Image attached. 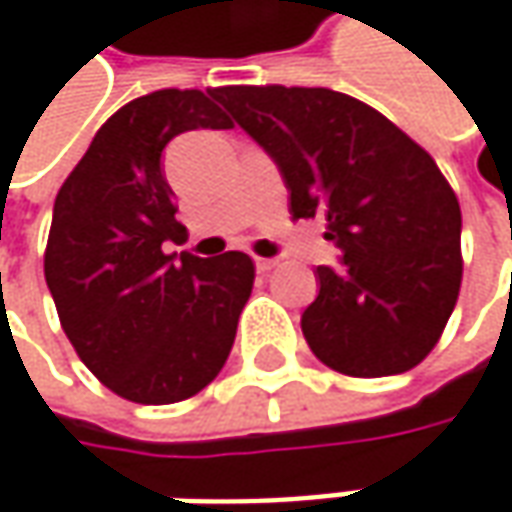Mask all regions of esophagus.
Masks as SVG:
<instances>
[{"instance_id": "1", "label": "esophagus", "mask_w": 512, "mask_h": 512, "mask_svg": "<svg viewBox=\"0 0 512 512\" xmlns=\"http://www.w3.org/2000/svg\"><path fill=\"white\" fill-rule=\"evenodd\" d=\"M255 266H257V272H269V269H275V266H278V260H275V257H255Z\"/></svg>"}]
</instances>
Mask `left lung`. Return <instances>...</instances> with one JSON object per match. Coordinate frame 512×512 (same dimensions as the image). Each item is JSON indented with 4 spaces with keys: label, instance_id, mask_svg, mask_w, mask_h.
Returning <instances> with one entry per match:
<instances>
[{
    "label": "left lung",
    "instance_id": "8db88e82",
    "mask_svg": "<svg viewBox=\"0 0 512 512\" xmlns=\"http://www.w3.org/2000/svg\"><path fill=\"white\" fill-rule=\"evenodd\" d=\"M278 165L292 220H324L342 266H318L301 330L347 376H391L437 345L461 289V205L435 159L374 106L324 86L211 92Z\"/></svg>",
    "mask_w": 512,
    "mask_h": 512
}]
</instances>
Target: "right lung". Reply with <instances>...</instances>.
I'll list each match as a JSON object with an SVG mask.
<instances>
[{
	"label": "right lung",
	"instance_id": "1",
	"mask_svg": "<svg viewBox=\"0 0 512 512\" xmlns=\"http://www.w3.org/2000/svg\"><path fill=\"white\" fill-rule=\"evenodd\" d=\"M199 89H159L121 106L54 199L46 284L83 365L124 400L167 406L223 371L255 263L243 252L167 255L182 243L167 141L228 130Z\"/></svg>",
	"mask_w": 512,
	"mask_h": 512
}]
</instances>
